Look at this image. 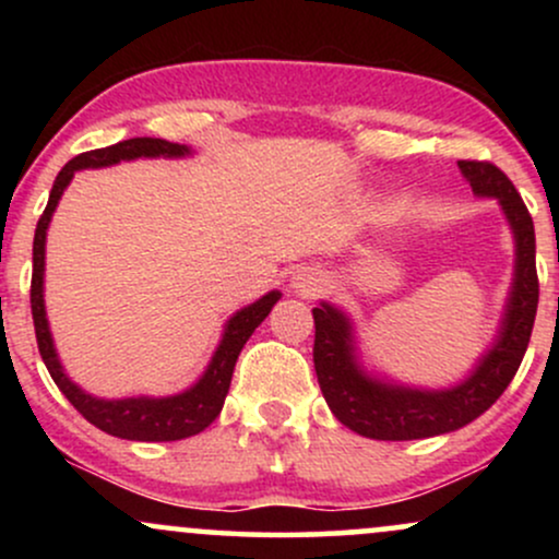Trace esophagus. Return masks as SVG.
<instances>
[{"label": "esophagus", "mask_w": 559, "mask_h": 559, "mask_svg": "<svg viewBox=\"0 0 559 559\" xmlns=\"http://www.w3.org/2000/svg\"><path fill=\"white\" fill-rule=\"evenodd\" d=\"M325 286V273L320 267H299L292 278V288L301 297H316L318 292H323Z\"/></svg>", "instance_id": "esophagus-1"}]
</instances>
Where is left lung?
<instances>
[{"label":"left lung","mask_w":559,"mask_h":559,"mask_svg":"<svg viewBox=\"0 0 559 559\" xmlns=\"http://www.w3.org/2000/svg\"><path fill=\"white\" fill-rule=\"evenodd\" d=\"M457 168L471 183L473 194L497 199L515 239V267H512V284L507 292L499 331L463 381L444 389H423L373 373L360 360L355 323L342 307L320 301V307L312 310L316 318L312 360H316L320 391L331 413L349 431L368 439H431L467 426L502 396L528 349L538 307L534 221L515 186L497 165L460 159Z\"/></svg>","instance_id":"8db88e82"}]
</instances>
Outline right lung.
I'll return each mask as SVG.
<instances>
[{
  "instance_id": "1",
  "label": "right lung",
  "mask_w": 559,
  "mask_h": 559,
  "mask_svg": "<svg viewBox=\"0 0 559 559\" xmlns=\"http://www.w3.org/2000/svg\"><path fill=\"white\" fill-rule=\"evenodd\" d=\"M194 155V150L186 144H173L165 139H128L118 141V144L105 146V150L83 152V155L73 157L60 176L55 178L52 191H49V202L44 215L38 217L36 236H34V275H31V312H34V329L38 352L41 360L47 365L49 376L55 378L57 389L66 394V400L73 404L75 409L99 431L118 436V439L128 441H181L189 436H197L199 431L213 423L221 415L223 402L230 389V376H234L236 360H239L243 344L249 342L254 329L267 318L273 310L275 301L281 299V292H267L252 305L241 307L234 316L226 320L217 342L213 357H210L204 373L191 383L189 389L178 391L170 396H123V400H105V396H94L83 391L79 383L70 381V376L62 368L60 355L49 331L47 320V305H44V260H47V230L52 223V215L60 204L62 194L73 181L79 170L88 168H110L118 163H131L139 157H168L181 159Z\"/></svg>"
}]
</instances>
